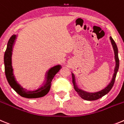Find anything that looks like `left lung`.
Returning <instances> with one entry per match:
<instances>
[{"label": "left lung", "mask_w": 124, "mask_h": 124, "mask_svg": "<svg viewBox=\"0 0 124 124\" xmlns=\"http://www.w3.org/2000/svg\"><path fill=\"white\" fill-rule=\"evenodd\" d=\"M110 40H111V44H112V47H113L114 49V57L115 60H116V66H115L114 73L112 80H111V82L108 85V86H107L106 87H105L104 88L100 90V91H96V92L94 93L88 92V91H85V90H81V88H78L77 85H76L75 78V76L74 75H73V73H72V83H73L75 90L78 93V94L79 95H80V96L81 97L82 99H83V100H86V101H94V100H98V99L102 98V96H104V95L108 94V93L110 91V90L112 89V86H113L114 84L115 80H116V77L117 75V73L119 67V57H118V49L117 47L115 41H114L113 39L112 38L111 36L110 37Z\"/></svg>", "instance_id": "1"}]
</instances>
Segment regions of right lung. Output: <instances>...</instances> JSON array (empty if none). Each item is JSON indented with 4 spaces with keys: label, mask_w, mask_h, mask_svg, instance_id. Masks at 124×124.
I'll return each instance as SVG.
<instances>
[{
    "label": "right lung",
    "mask_w": 124,
    "mask_h": 124,
    "mask_svg": "<svg viewBox=\"0 0 124 124\" xmlns=\"http://www.w3.org/2000/svg\"><path fill=\"white\" fill-rule=\"evenodd\" d=\"M16 36L13 34L9 39L7 43L6 51L4 54V65H5V73L8 82L13 90H15L19 95L23 98H41L46 95L51 88V82L57 73L61 69L60 65H57L51 68L46 74V78L45 81L41 86L38 88L34 90H28L24 88L20 85H19L16 81L13 73V68L12 65V55L13 47Z\"/></svg>",
    "instance_id": "1"
}]
</instances>
